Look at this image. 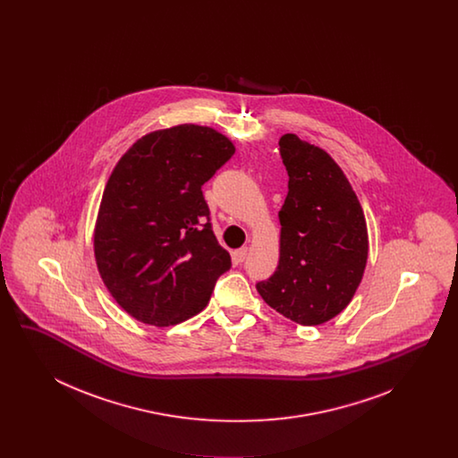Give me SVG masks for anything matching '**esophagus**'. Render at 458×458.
Wrapping results in <instances>:
<instances>
[{"label":"esophagus","mask_w":458,"mask_h":458,"mask_svg":"<svg viewBox=\"0 0 458 458\" xmlns=\"http://www.w3.org/2000/svg\"><path fill=\"white\" fill-rule=\"evenodd\" d=\"M247 254H249V249H247V247H242V249L233 252V259H235V262H243L245 261V258H247Z\"/></svg>","instance_id":"34e87169"}]
</instances>
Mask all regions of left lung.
I'll return each mask as SVG.
<instances>
[{
	"mask_svg": "<svg viewBox=\"0 0 458 458\" xmlns=\"http://www.w3.org/2000/svg\"><path fill=\"white\" fill-rule=\"evenodd\" d=\"M280 154L288 194L278 213L280 261L256 284L262 301L302 327L325 325L353 299L368 264L362 206L329 154L284 133Z\"/></svg>",
	"mask_w": 458,
	"mask_h": 458,
	"instance_id": "obj_1",
	"label": "left lung"
}]
</instances>
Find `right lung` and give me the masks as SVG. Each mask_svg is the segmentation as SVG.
I'll list each match as a JSON object with an SVG mask.
<instances>
[{
    "mask_svg": "<svg viewBox=\"0 0 458 458\" xmlns=\"http://www.w3.org/2000/svg\"><path fill=\"white\" fill-rule=\"evenodd\" d=\"M235 153L211 127L182 123L137 139L109 174L94 259L114 302L151 327L199 314L232 267L200 187Z\"/></svg>",
    "mask_w": 458,
    "mask_h": 458,
    "instance_id": "add662e5",
    "label": "right lung"
}]
</instances>
